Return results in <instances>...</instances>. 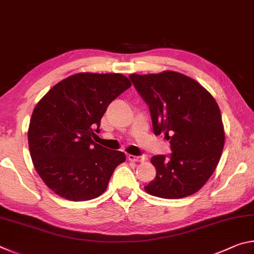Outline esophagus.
Returning <instances> with one entry per match:
<instances>
[{
  "label": "esophagus",
  "instance_id": "esophagus-1",
  "mask_svg": "<svg viewBox=\"0 0 254 254\" xmlns=\"http://www.w3.org/2000/svg\"><path fill=\"white\" fill-rule=\"evenodd\" d=\"M127 159L133 162H143L145 160L144 156H133V154H128Z\"/></svg>",
  "mask_w": 254,
  "mask_h": 254
}]
</instances>
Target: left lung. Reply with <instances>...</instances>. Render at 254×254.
Instances as JSON below:
<instances>
[{
    "label": "left lung",
    "mask_w": 254,
    "mask_h": 254,
    "mask_svg": "<svg viewBox=\"0 0 254 254\" xmlns=\"http://www.w3.org/2000/svg\"><path fill=\"white\" fill-rule=\"evenodd\" d=\"M147 103L156 135L170 140L168 156L151 158L157 175L144 189L167 199L195 194L213 175L224 148L221 112L196 80L175 71L130 76Z\"/></svg>",
    "instance_id": "1"
}]
</instances>
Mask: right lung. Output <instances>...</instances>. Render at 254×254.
<instances>
[{
	"label": "right lung",
	"instance_id": "add662e5",
	"mask_svg": "<svg viewBox=\"0 0 254 254\" xmlns=\"http://www.w3.org/2000/svg\"><path fill=\"white\" fill-rule=\"evenodd\" d=\"M121 74L80 72L56 84L34 107L30 156L44 183L72 201L102 195L126 154L92 140L112 101L130 87Z\"/></svg>",
	"mask_w": 254,
	"mask_h": 254
}]
</instances>
